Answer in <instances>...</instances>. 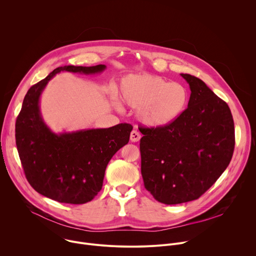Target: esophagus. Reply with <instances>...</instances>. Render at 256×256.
Segmentation results:
<instances>
[{
  "mask_svg": "<svg viewBox=\"0 0 256 256\" xmlns=\"http://www.w3.org/2000/svg\"><path fill=\"white\" fill-rule=\"evenodd\" d=\"M140 138V134L136 130H134L130 132V140H132V142H138Z\"/></svg>",
  "mask_w": 256,
  "mask_h": 256,
  "instance_id": "esophagus-1",
  "label": "esophagus"
}]
</instances>
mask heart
Masks as SVG:
<instances>
[{
	"label": "heart",
	"instance_id": "heart-1",
	"mask_svg": "<svg viewBox=\"0 0 256 256\" xmlns=\"http://www.w3.org/2000/svg\"><path fill=\"white\" fill-rule=\"evenodd\" d=\"M124 103L136 109L138 120L148 128H164L175 122L186 109L190 93L184 85L169 83L162 77L142 74L130 75L120 85ZM116 107L120 109L116 97Z\"/></svg>",
	"mask_w": 256,
	"mask_h": 256
}]
</instances>
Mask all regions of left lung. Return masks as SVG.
Wrapping results in <instances>:
<instances>
[{"label":"left lung","instance_id":"1","mask_svg":"<svg viewBox=\"0 0 256 256\" xmlns=\"http://www.w3.org/2000/svg\"><path fill=\"white\" fill-rule=\"evenodd\" d=\"M190 85L188 108L171 124L140 128V172L146 190L165 204L198 200L228 167L235 130L228 104L200 79Z\"/></svg>","mask_w":256,"mask_h":256}]
</instances>
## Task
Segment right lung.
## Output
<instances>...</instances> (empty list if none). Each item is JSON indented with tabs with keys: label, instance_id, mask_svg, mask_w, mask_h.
<instances>
[{
	"label": "right lung",
	"instance_id": "obj_1",
	"mask_svg": "<svg viewBox=\"0 0 256 256\" xmlns=\"http://www.w3.org/2000/svg\"><path fill=\"white\" fill-rule=\"evenodd\" d=\"M105 68V64L58 66L24 97L15 128L23 170L36 192L58 202L81 204L97 196L108 162L128 142L132 126L120 124L108 128L56 134L42 120V93L60 72L94 75Z\"/></svg>",
	"mask_w": 256,
	"mask_h": 256
}]
</instances>
